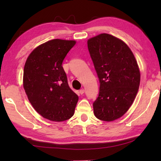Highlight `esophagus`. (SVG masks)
Masks as SVG:
<instances>
[{
  "label": "esophagus",
  "instance_id": "obj_1",
  "mask_svg": "<svg viewBox=\"0 0 161 161\" xmlns=\"http://www.w3.org/2000/svg\"><path fill=\"white\" fill-rule=\"evenodd\" d=\"M80 92V94H83L84 93V89H80V92Z\"/></svg>",
  "mask_w": 161,
  "mask_h": 161
}]
</instances>
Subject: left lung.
Instances as JSON below:
<instances>
[{"mask_svg":"<svg viewBox=\"0 0 161 161\" xmlns=\"http://www.w3.org/2000/svg\"><path fill=\"white\" fill-rule=\"evenodd\" d=\"M87 46L100 83L94 115L114 121L129 110L137 94L141 79L137 62L129 46L109 34L90 38Z\"/></svg>","mask_w":161,"mask_h":161,"instance_id":"obj_1","label":"left lung"}]
</instances>
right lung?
<instances>
[{"mask_svg":"<svg viewBox=\"0 0 161 161\" xmlns=\"http://www.w3.org/2000/svg\"><path fill=\"white\" fill-rule=\"evenodd\" d=\"M75 40L54 39L30 54L24 67L23 87L30 102L45 119L63 121L75 113L79 97L69 86L62 67Z\"/></svg>","mask_w":161,"mask_h":161,"instance_id":"add662e5","label":"right lung"}]
</instances>
